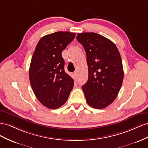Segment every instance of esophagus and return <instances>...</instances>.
Masks as SVG:
<instances>
[{"label": "esophagus", "mask_w": 148, "mask_h": 148, "mask_svg": "<svg viewBox=\"0 0 148 148\" xmlns=\"http://www.w3.org/2000/svg\"><path fill=\"white\" fill-rule=\"evenodd\" d=\"M74 77L75 79H77V72H75V73H74Z\"/></svg>", "instance_id": "34e87169"}]
</instances>
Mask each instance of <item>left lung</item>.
Here are the masks:
<instances>
[{"instance_id":"8db88e82","label":"left lung","mask_w":148,"mask_h":148,"mask_svg":"<svg viewBox=\"0 0 148 148\" xmlns=\"http://www.w3.org/2000/svg\"><path fill=\"white\" fill-rule=\"evenodd\" d=\"M77 41L85 49L88 77L82 88L87 103L102 109L119 94L124 72L119 51L115 43L95 33H77Z\"/></svg>"}]
</instances>
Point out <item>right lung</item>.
<instances>
[{
  "mask_svg": "<svg viewBox=\"0 0 148 148\" xmlns=\"http://www.w3.org/2000/svg\"><path fill=\"white\" fill-rule=\"evenodd\" d=\"M74 33L58 32L45 35L38 43L29 69L33 92L40 102L51 109L64 104L74 80L64 71L61 53L75 38Z\"/></svg>",
  "mask_w": 148,
  "mask_h": 148,
  "instance_id": "add662e5",
  "label": "right lung"
}]
</instances>
